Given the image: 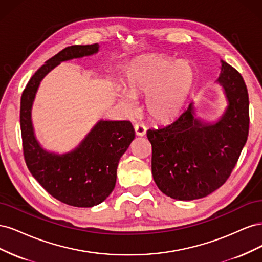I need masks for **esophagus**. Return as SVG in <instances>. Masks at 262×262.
Returning a JSON list of instances; mask_svg holds the SVG:
<instances>
[{"instance_id":"obj_1","label":"esophagus","mask_w":262,"mask_h":262,"mask_svg":"<svg viewBox=\"0 0 262 262\" xmlns=\"http://www.w3.org/2000/svg\"><path fill=\"white\" fill-rule=\"evenodd\" d=\"M134 131H136V134L139 137H143L146 133V128L143 123H136L134 124Z\"/></svg>"}]
</instances>
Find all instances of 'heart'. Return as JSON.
Here are the masks:
<instances>
[{
    "mask_svg": "<svg viewBox=\"0 0 262 262\" xmlns=\"http://www.w3.org/2000/svg\"><path fill=\"white\" fill-rule=\"evenodd\" d=\"M194 70L185 61L146 57L133 61L125 76V92L120 98L134 110L133 97L147 96L146 109L155 121L168 123L177 119L192 91Z\"/></svg>",
    "mask_w": 262,
    "mask_h": 262,
    "instance_id": "b5f03b06",
    "label": "heart"
}]
</instances>
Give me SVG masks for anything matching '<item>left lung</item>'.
<instances>
[{"label":"left lung","instance_id":"1","mask_svg":"<svg viewBox=\"0 0 262 262\" xmlns=\"http://www.w3.org/2000/svg\"><path fill=\"white\" fill-rule=\"evenodd\" d=\"M228 106L217 122L194 118V105L176 121L146 132L152 144V173L161 191L176 200L207 196L225 184L249 131V98L238 71L222 61L216 81Z\"/></svg>","mask_w":262,"mask_h":262}]
</instances>
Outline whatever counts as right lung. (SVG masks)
I'll use <instances>...</instances> for the list:
<instances>
[{
	"label": "right lung",
	"instance_id": "1",
	"mask_svg": "<svg viewBox=\"0 0 262 262\" xmlns=\"http://www.w3.org/2000/svg\"><path fill=\"white\" fill-rule=\"evenodd\" d=\"M99 45L71 46L47 61L31 76L20 98V130L25 162L31 175L55 199L92 208L113 192L120 157L134 139L130 121L99 120L80 145L66 154L42 148L35 137L31 107L42 78L60 62L98 52Z\"/></svg>",
	"mask_w": 262,
	"mask_h": 262
}]
</instances>
